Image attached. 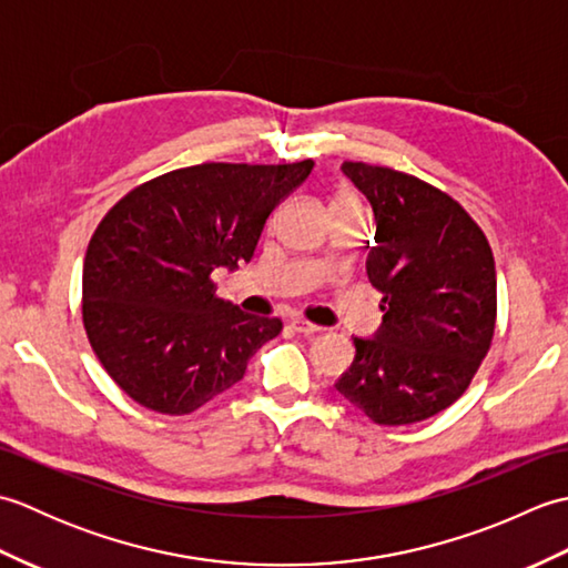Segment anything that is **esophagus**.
<instances>
[{
  "label": "esophagus",
  "instance_id": "34e87169",
  "mask_svg": "<svg viewBox=\"0 0 568 568\" xmlns=\"http://www.w3.org/2000/svg\"><path fill=\"white\" fill-rule=\"evenodd\" d=\"M293 329H295L297 334H305V336H315V334L324 332L322 327H317V324H312V322H307V320H293Z\"/></svg>",
  "mask_w": 568,
  "mask_h": 568
}]
</instances>
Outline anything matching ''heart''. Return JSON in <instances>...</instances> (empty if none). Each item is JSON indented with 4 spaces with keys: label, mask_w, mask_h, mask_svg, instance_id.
I'll return each mask as SVG.
<instances>
[{
    "label": "heart",
    "mask_w": 568,
    "mask_h": 568,
    "mask_svg": "<svg viewBox=\"0 0 568 568\" xmlns=\"http://www.w3.org/2000/svg\"><path fill=\"white\" fill-rule=\"evenodd\" d=\"M342 204H361L358 202V197L354 195V192H348V190H339L334 195V207H342ZM317 265H322V263H317Z\"/></svg>",
    "instance_id": "obj_1"
}]
</instances>
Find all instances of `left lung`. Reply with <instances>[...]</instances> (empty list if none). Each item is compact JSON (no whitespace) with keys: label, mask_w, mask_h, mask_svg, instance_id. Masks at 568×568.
<instances>
[{"label":"left lung","mask_w":568,"mask_h":568,"mask_svg":"<svg viewBox=\"0 0 568 568\" xmlns=\"http://www.w3.org/2000/svg\"><path fill=\"white\" fill-rule=\"evenodd\" d=\"M344 175L376 214L368 281L383 293L373 339L336 381L376 425H415L454 405L496 334V261L488 239L454 197L385 165L344 161Z\"/></svg>","instance_id":"8db88e82"}]
</instances>
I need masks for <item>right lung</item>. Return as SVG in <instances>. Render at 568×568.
<instances>
[{
    "label": "right lung",
    "instance_id": "add662e5",
    "mask_svg": "<svg viewBox=\"0 0 568 568\" xmlns=\"http://www.w3.org/2000/svg\"><path fill=\"white\" fill-rule=\"evenodd\" d=\"M315 161L202 163L136 185L94 229L82 268V324L94 356L131 400L190 415L229 390L281 334L216 297L212 271L251 261L275 204Z\"/></svg>",
    "mask_w": 568,
    "mask_h": 568
}]
</instances>
